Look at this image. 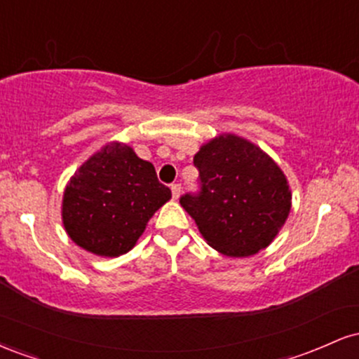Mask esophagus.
<instances>
[{"instance_id": "34e87169", "label": "esophagus", "mask_w": 359, "mask_h": 359, "mask_svg": "<svg viewBox=\"0 0 359 359\" xmlns=\"http://www.w3.org/2000/svg\"><path fill=\"white\" fill-rule=\"evenodd\" d=\"M170 191H172V197H174V199H179V196H180V184H172L170 185Z\"/></svg>"}]
</instances>
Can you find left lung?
<instances>
[{"label":"left lung","mask_w":359,"mask_h":359,"mask_svg":"<svg viewBox=\"0 0 359 359\" xmlns=\"http://www.w3.org/2000/svg\"><path fill=\"white\" fill-rule=\"evenodd\" d=\"M201 191L180 197L209 246L234 258L266 248L292 205L287 177L262 148L224 133L194 155Z\"/></svg>","instance_id":"obj_1"}]
</instances>
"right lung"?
I'll use <instances>...</instances> for the list:
<instances>
[{
	"label": "right lung",
	"mask_w": 359,
	"mask_h": 359,
	"mask_svg": "<svg viewBox=\"0 0 359 359\" xmlns=\"http://www.w3.org/2000/svg\"><path fill=\"white\" fill-rule=\"evenodd\" d=\"M170 197L150 162L113 142L89 156L65 185L62 222L81 248L119 257L137 245L147 222Z\"/></svg>",
	"instance_id": "1"
}]
</instances>
